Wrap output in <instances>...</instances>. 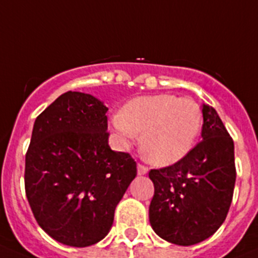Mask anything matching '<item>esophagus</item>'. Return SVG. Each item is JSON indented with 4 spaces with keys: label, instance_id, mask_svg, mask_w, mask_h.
Listing matches in <instances>:
<instances>
[{
    "label": "esophagus",
    "instance_id": "esophagus-1",
    "mask_svg": "<svg viewBox=\"0 0 258 258\" xmlns=\"http://www.w3.org/2000/svg\"><path fill=\"white\" fill-rule=\"evenodd\" d=\"M137 169H138V175H145V174H147L148 172V167L142 164H138Z\"/></svg>",
    "mask_w": 258,
    "mask_h": 258
}]
</instances>
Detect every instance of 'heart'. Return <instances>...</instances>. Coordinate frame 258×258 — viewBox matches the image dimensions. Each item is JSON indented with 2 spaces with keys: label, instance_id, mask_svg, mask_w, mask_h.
Segmentation results:
<instances>
[{
  "label": "heart",
  "instance_id": "b5f03b06",
  "mask_svg": "<svg viewBox=\"0 0 258 258\" xmlns=\"http://www.w3.org/2000/svg\"><path fill=\"white\" fill-rule=\"evenodd\" d=\"M124 146L142 133L141 148L148 161L167 166L180 161L195 147L202 125L200 105L188 97L153 94L137 97L111 120Z\"/></svg>",
  "mask_w": 258,
  "mask_h": 258
}]
</instances>
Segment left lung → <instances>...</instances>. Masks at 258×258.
I'll return each instance as SVG.
<instances>
[{
	"label": "left lung",
	"instance_id": "left-lung-1",
	"mask_svg": "<svg viewBox=\"0 0 258 258\" xmlns=\"http://www.w3.org/2000/svg\"><path fill=\"white\" fill-rule=\"evenodd\" d=\"M202 141L180 161L152 169L150 223L162 239L192 245L225 221L235 185L234 142L209 105L202 106Z\"/></svg>",
	"mask_w": 258,
	"mask_h": 258
}]
</instances>
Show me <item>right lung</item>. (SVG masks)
I'll list each match as a JSON object with an SVG mask.
<instances>
[{
    "instance_id": "right-lung-1",
    "label": "right lung",
    "mask_w": 258,
    "mask_h": 258,
    "mask_svg": "<svg viewBox=\"0 0 258 258\" xmlns=\"http://www.w3.org/2000/svg\"><path fill=\"white\" fill-rule=\"evenodd\" d=\"M107 110L96 97L69 91L35 119L25 193L38 225L62 244L103 239L137 175L133 157L108 146Z\"/></svg>"
}]
</instances>
